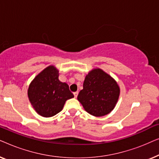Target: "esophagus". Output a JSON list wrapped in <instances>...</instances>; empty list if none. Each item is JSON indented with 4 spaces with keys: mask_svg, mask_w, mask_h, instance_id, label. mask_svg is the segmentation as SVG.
Wrapping results in <instances>:
<instances>
[{
    "mask_svg": "<svg viewBox=\"0 0 159 159\" xmlns=\"http://www.w3.org/2000/svg\"><path fill=\"white\" fill-rule=\"evenodd\" d=\"M74 95H75V98H77V95H78V92L77 91V92H75L74 93Z\"/></svg>",
    "mask_w": 159,
    "mask_h": 159,
    "instance_id": "34e87169",
    "label": "esophagus"
}]
</instances>
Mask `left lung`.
<instances>
[{
  "label": "left lung",
  "instance_id": "obj_1",
  "mask_svg": "<svg viewBox=\"0 0 159 159\" xmlns=\"http://www.w3.org/2000/svg\"><path fill=\"white\" fill-rule=\"evenodd\" d=\"M119 93L116 82L103 70L95 69L85 77L77 99L89 114L103 116L114 109Z\"/></svg>",
  "mask_w": 159,
  "mask_h": 159
}]
</instances>
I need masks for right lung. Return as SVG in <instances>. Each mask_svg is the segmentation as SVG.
Instances as JSON below:
<instances>
[{
	"instance_id": "right-lung-1",
	"label": "right lung",
	"mask_w": 159,
	"mask_h": 159,
	"mask_svg": "<svg viewBox=\"0 0 159 159\" xmlns=\"http://www.w3.org/2000/svg\"><path fill=\"white\" fill-rule=\"evenodd\" d=\"M30 101L42 116L51 117L59 113L66 100L74 98L69 85L58 80V71L50 66L39 74L28 89Z\"/></svg>"
}]
</instances>
